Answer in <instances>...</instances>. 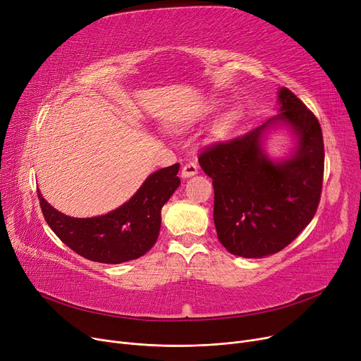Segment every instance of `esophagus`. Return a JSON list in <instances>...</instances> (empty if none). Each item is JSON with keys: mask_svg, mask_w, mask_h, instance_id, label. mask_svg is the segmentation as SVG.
<instances>
[{"mask_svg": "<svg viewBox=\"0 0 361 361\" xmlns=\"http://www.w3.org/2000/svg\"><path fill=\"white\" fill-rule=\"evenodd\" d=\"M197 174V165L195 162H187L181 169V177L183 178H190Z\"/></svg>", "mask_w": 361, "mask_h": 361, "instance_id": "esophagus-1", "label": "esophagus"}]
</instances>
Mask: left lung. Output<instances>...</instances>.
<instances>
[{"label": "left lung", "mask_w": 361, "mask_h": 361, "mask_svg": "<svg viewBox=\"0 0 361 361\" xmlns=\"http://www.w3.org/2000/svg\"><path fill=\"white\" fill-rule=\"evenodd\" d=\"M278 116L199 155L214 184L218 238L235 256L259 259L286 249L319 206L325 165L320 124L287 87L278 90ZM275 128H286L296 140L287 159L272 160L264 150Z\"/></svg>", "instance_id": "8db88e82"}]
</instances>
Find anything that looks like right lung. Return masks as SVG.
Returning a JSON list of instances; mask_svg holds the SVG:
<instances>
[{
  "label": "right lung",
  "instance_id": "obj_1",
  "mask_svg": "<svg viewBox=\"0 0 361 361\" xmlns=\"http://www.w3.org/2000/svg\"><path fill=\"white\" fill-rule=\"evenodd\" d=\"M180 164L150 174L139 190L105 215L73 218L52 207L37 190L47 224L66 245L85 259L117 264L147 253L158 240L161 209L180 185Z\"/></svg>",
  "mask_w": 361,
  "mask_h": 361
}]
</instances>
